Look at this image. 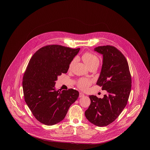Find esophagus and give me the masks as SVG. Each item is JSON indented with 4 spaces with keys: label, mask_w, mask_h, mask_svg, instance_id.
<instances>
[{
    "label": "esophagus",
    "mask_w": 150,
    "mask_h": 150,
    "mask_svg": "<svg viewBox=\"0 0 150 150\" xmlns=\"http://www.w3.org/2000/svg\"><path fill=\"white\" fill-rule=\"evenodd\" d=\"M84 94H83V93H81V92H80V93H79V97L80 98V97H84Z\"/></svg>",
    "instance_id": "esophagus-1"
}]
</instances>
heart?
Returning <instances> with one entry per match:
<instances>
[{
	"mask_svg": "<svg viewBox=\"0 0 150 150\" xmlns=\"http://www.w3.org/2000/svg\"><path fill=\"white\" fill-rule=\"evenodd\" d=\"M82 60L85 63V64L90 69L94 66L98 67L100 64L99 58L94 54L86 52L84 53L81 56ZM75 62V59H73L71 62L69 69H71L73 64ZM92 81L91 80L89 79L81 78L79 79L77 81L76 85L79 89L83 91H86L88 89V88L92 84Z\"/></svg>",
	"mask_w": 150,
	"mask_h": 150,
	"instance_id": "1",
	"label": "heart"
}]
</instances>
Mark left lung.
Instances as JSON below:
<instances>
[{
	"mask_svg": "<svg viewBox=\"0 0 150 150\" xmlns=\"http://www.w3.org/2000/svg\"><path fill=\"white\" fill-rule=\"evenodd\" d=\"M103 54V64L97 85L108 94L103 98L89 96L91 105L85 112L86 119L98 127L114 121L126 106L131 91L132 78L128 63L120 50L112 45L96 47Z\"/></svg>",
	"mask_w": 150,
	"mask_h": 150,
	"instance_id": "obj_1",
	"label": "left lung"
}]
</instances>
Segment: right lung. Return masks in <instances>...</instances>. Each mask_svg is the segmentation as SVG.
Wrapping results in <instances>:
<instances>
[{
    "label": "right lung",
    "instance_id": "1",
    "mask_svg": "<svg viewBox=\"0 0 150 150\" xmlns=\"http://www.w3.org/2000/svg\"><path fill=\"white\" fill-rule=\"evenodd\" d=\"M80 50L51 44L37 50L29 61L23 76L25 100L37 120L47 125L62 121L78 99V91L54 89L57 76L66 74Z\"/></svg>",
    "mask_w": 150,
    "mask_h": 150
}]
</instances>
